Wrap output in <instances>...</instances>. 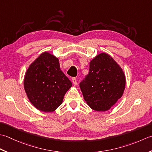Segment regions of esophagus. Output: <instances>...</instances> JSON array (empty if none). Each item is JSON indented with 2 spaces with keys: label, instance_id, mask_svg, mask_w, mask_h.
<instances>
[{
  "label": "esophagus",
  "instance_id": "34e87169",
  "mask_svg": "<svg viewBox=\"0 0 152 152\" xmlns=\"http://www.w3.org/2000/svg\"><path fill=\"white\" fill-rule=\"evenodd\" d=\"M72 82H73V85H75V86H77V85H78V83H77V79H76V78H73Z\"/></svg>",
  "mask_w": 152,
  "mask_h": 152
}]
</instances>
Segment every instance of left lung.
Returning a JSON list of instances; mask_svg holds the SVG:
<instances>
[{
  "instance_id": "obj_1",
  "label": "left lung",
  "mask_w": 152,
  "mask_h": 152,
  "mask_svg": "<svg viewBox=\"0 0 152 152\" xmlns=\"http://www.w3.org/2000/svg\"><path fill=\"white\" fill-rule=\"evenodd\" d=\"M125 84L122 68L110 55L102 52L90 61L88 74L80 83V88L91 109L106 111L122 97Z\"/></svg>"
}]
</instances>
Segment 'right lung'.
<instances>
[{
  "mask_svg": "<svg viewBox=\"0 0 152 152\" xmlns=\"http://www.w3.org/2000/svg\"><path fill=\"white\" fill-rule=\"evenodd\" d=\"M23 86L33 106L47 113L62 104L72 83L61 72L58 58L44 52L30 64L25 74Z\"/></svg>",
  "mask_w": 152,
  "mask_h": 152,
  "instance_id": "right-lung-1",
  "label": "right lung"
}]
</instances>
